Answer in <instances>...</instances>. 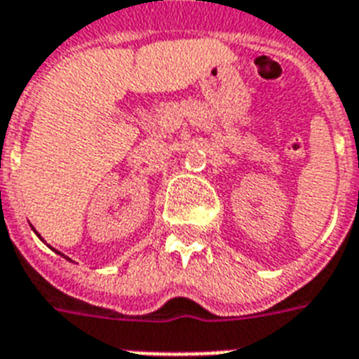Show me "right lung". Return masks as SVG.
Wrapping results in <instances>:
<instances>
[{
    "instance_id": "add662e5",
    "label": "right lung",
    "mask_w": 359,
    "mask_h": 359,
    "mask_svg": "<svg viewBox=\"0 0 359 359\" xmlns=\"http://www.w3.org/2000/svg\"><path fill=\"white\" fill-rule=\"evenodd\" d=\"M33 231H35V229H33ZM35 233H36V231H35ZM36 236H39V238H41V235H39V233H36ZM42 240V238H41ZM57 253H59V251H57Z\"/></svg>"
}]
</instances>
